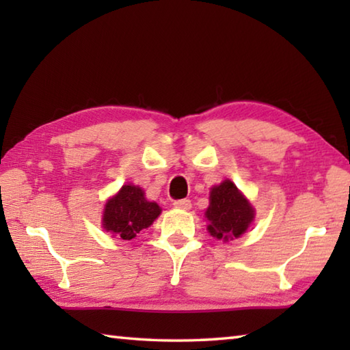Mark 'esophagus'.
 Listing matches in <instances>:
<instances>
[{"label": "esophagus", "mask_w": 350, "mask_h": 350, "mask_svg": "<svg viewBox=\"0 0 350 350\" xmlns=\"http://www.w3.org/2000/svg\"><path fill=\"white\" fill-rule=\"evenodd\" d=\"M173 206L176 209H180V211H189L191 209V200L188 198H183V200H176L173 203Z\"/></svg>", "instance_id": "34e87169"}]
</instances>
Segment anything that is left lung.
<instances>
[{"mask_svg": "<svg viewBox=\"0 0 350 350\" xmlns=\"http://www.w3.org/2000/svg\"><path fill=\"white\" fill-rule=\"evenodd\" d=\"M211 203L206 211L209 233L222 241L239 237L254 219V209L232 180H224L211 189Z\"/></svg>", "mask_w": 350, "mask_h": 350, "instance_id": "8db88e82", "label": "left lung"}]
</instances>
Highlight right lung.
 Returning <instances> with one entry per match:
<instances>
[{
    "label": "right lung",
    "mask_w": 350,
    "mask_h": 350,
    "mask_svg": "<svg viewBox=\"0 0 350 350\" xmlns=\"http://www.w3.org/2000/svg\"><path fill=\"white\" fill-rule=\"evenodd\" d=\"M161 215V207L148 202L144 191L135 185H123L117 194L109 198L102 215V227L113 236L131 241Z\"/></svg>",
    "instance_id": "add662e5"
}]
</instances>
